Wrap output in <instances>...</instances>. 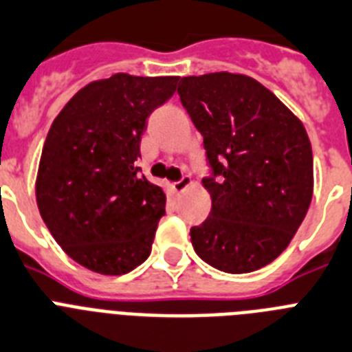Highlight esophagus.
<instances>
[{
  "instance_id": "esophagus-1",
  "label": "esophagus",
  "mask_w": 352,
  "mask_h": 352,
  "mask_svg": "<svg viewBox=\"0 0 352 352\" xmlns=\"http://www.w3.org/2000/svg\"><path fill=\"white\" fill-rule=\"evenodd\" d=\"M191 184H193L191 177L186 175V177H182L180 180H177V182H173V191H175V193H184L186 189H188Z\"/></svg>"
}]
</instances>
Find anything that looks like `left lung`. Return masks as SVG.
<instances>
[{"instance_id":"8db88e82","label":"left lung","mask_w":352,"mask_h":352,"mask_svg":"<svg viewBox=\"0 0 352 352\" xmlns=\"http://www.w3.org/2000/svg\"><path fill=\"white\" fill-rule=\"evenodd\" d=\"M177 91L218 175L201 182L212 207L189 232L195 252L225 273L264 267L289 246L314 195L303 122L244 74L188 76Z\"/></svg>"}]
</instances>
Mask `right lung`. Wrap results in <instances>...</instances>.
<instances>
[{
    "instance_id": "obj_1",
    "label": "right lung",
    "mask_w": 352,
    "mask_h": 352,
    "mask_svg": "<svg viewBox=\"0 0 352 352\" xmlns=\"http://www.w3.org/2000/svg\"><path fill=\"white\" fill-rule=\"evenodd\" d=\"M177 81L125 72L97 79L51 124L36 206L63 252L94 273L125 274L151 255L166 195L134 163L146 118L175 94Z\"/></svg>"
}]
</instances>
